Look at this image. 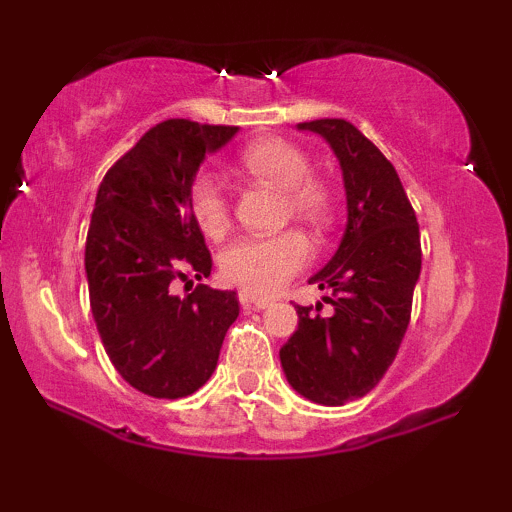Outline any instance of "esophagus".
<instances>
[{
  "label": "esophagus",
  "instance_id": "esophagus-1",
  "mask_svg": "<svg viewBox=\"0 0 512 512\" xmlns=\"http://www.w3.org/2000/svg\"><path fill=\"white\" fill-rule=\"evenodd\" d=\"M238 301H240V305H243V308H252V310H264V308H269V305H272L269 298L252 296V293H248V291H240Z\"/></svg>",
  "mask_w": 512,
  "mask_h": 512
}]
</instances>
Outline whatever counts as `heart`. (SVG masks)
I'll list each match as a JSON object with an SVG mask.
<instances>
[{"instance_id": "b5f03b06", "label": "heart", "mask_w": 512, "mask_h": 512, "mask_svg": "<svg viewBox=\"0 0 512 512\" xmlns=\"http://www.w3.org/2000/svg\"><path fill=\"white\" fill-rule=\"evenodd\" d=\"M238 168L248 178L269 182L284 192L286 214L322 233L334 221V197L330 187L310 175V158L286 139H257L238 154ZM187 204L199 231L221 238L231 223L228 199L211 175H197L187 190ZM310 260V245L298 231L279 236H245L233 240L221 252V274L228 284L248 293L267 296L286 284Z\"/></svg>"}]
</instances>
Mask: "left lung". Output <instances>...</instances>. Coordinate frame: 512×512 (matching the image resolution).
Returning <instances> with one entry per match:
<instances>
[{
  "instance_id": "1",
  "label": "left lung",
  "mask_w": 512,
  "mask_h": 512,
  "mask_svg": "<svg viewBox=\"0 0 512 512\" xmlns=\"http://www.w3.org/2000/svg\"><path fill=\"white\" fill-rule=\"evenodd\" d=\"M298 129L332 146L349 216L334 257L310 276V284L332 291L325 301L334 313L296 305L298 330L279 358L298 395L342 407L368 395L395 361L421 274L419 223L395 166L351 122L327 117Z\"/></svg>"
}]
</instances>
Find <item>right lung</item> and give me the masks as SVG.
I'll return each mask as SVG.
<instances>
[{
    "label": "right lung",
    "instance_id": "obj_1",
    "mask_svg": "<svg viewBox=\"0 0 512 512\" xmlns=\"http://www.w3.org/2000/svg\"><path fill=\"white\" fill-rule=\"evenodd\" d=\"M238 127L166 120L151 127L98 187L86 236L91 313L113 366L134 390L158 399L197 392L214 373L236 291L173 281L211 274V255L187 190L199 166Z\"/></svg>",
    "mask_w": 512,
    "mask_h": 512
}]
</instances>
